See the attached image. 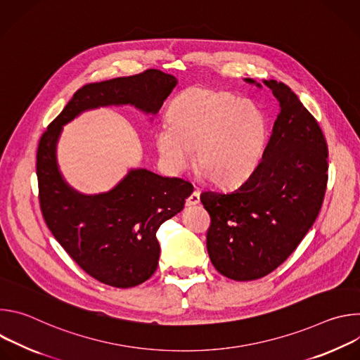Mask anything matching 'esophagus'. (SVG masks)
<instances>
[{
  "mask_svg": "<svg viewBox=\"0 0 360 360\" xmlns=\"http://www.w3.org/2000/svg\"><path fill=\"white\" fill-rule=\"evenodd\" d=\"M199 191L198 189H195L189 196H188V199H186V203L188 205H196V203H199Z\"/></svg>",
  "mask_w": 360,
  "mask_h": 360,
  "instance_id": "obj_1",
  "label": "esophagus"
}]
</instances>
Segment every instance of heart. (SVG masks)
Here are the masks:
<instances>
[{
  "mask_svg": "<svg viewBox=\"0 0 360 360\" xmlns=\"http://www.w3.org/2000/svg\"><path fill=\"white\" fill-rule=\"evenodd\" d=\"M167 121L155 132V146L171 174L188 168L196 150L199 174L229 188L248 179L262 158L266 117L231 92L189 88L172 101Z\"/></svg>",
  "mask_w": 360,
  "mask_h": 360,
  "instance_id": "b5f03b06",
  "label": "heart"
}]
</instances>
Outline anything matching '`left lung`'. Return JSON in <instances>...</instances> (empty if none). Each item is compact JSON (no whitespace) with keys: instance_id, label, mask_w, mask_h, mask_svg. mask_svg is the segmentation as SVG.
Returning <instances> with one entry per match:
<instances>
[{"instance_id":"left-lung-1","label":"left lung","mask_w":360,"mask_h":360,"mask_svg":"<svg viewBox=\"0 0 360 360\" xmlns=\"http://www.w3.org/2000/svg\"><path fill=\"white\" fill-rule=\"evenodd\" d=\"M262 82L281 112L261 162L236 189L200 193L211 217V262L239 282L264 278L289 258L316 221L328 185V143L318 121L288 85Z\"/></svg>"}]
</instances>
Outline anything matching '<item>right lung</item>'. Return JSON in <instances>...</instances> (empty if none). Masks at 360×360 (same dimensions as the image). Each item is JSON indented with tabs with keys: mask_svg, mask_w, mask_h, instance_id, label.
<instances>
[{
	"mask_svg": "<svg viewBox=\"0 0 360 360\" xmlns=\"http://www.w3.org/2000/svg\"><path fill=\"white\" fill-rule=\"evenodd\" d=\"M175 85L176 78L160 70L86 84L39 138L37 178L42 218L74 262L101 283L132 288L153 275L160 259L155 233L182 211L193 186L182 178L134 169L107 193L79 195L58 172V135L64 124L89 108L132 104L157 114Z\"/></svg>",
	"mask_w": 360,
	"mask_h": 360,
	"instance_id": "obj_1",
	"label": "right lung"
}]
</instances>
